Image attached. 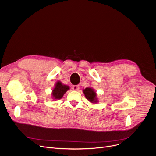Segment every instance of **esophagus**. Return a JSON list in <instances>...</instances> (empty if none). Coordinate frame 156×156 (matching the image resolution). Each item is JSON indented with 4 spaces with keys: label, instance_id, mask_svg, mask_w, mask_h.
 Wrapping results in <instances>:
<instances>
[{
    "label": "esophagus",
    "instance_id": "obj_1",
    "mask_svg": "<svg viewBox=\"0 0 156 156\" xmlns=\"http://www.w3.org/2000/svg\"><path fill=\"white\" fill-rule=\"evenodd\" d=\"M79 89H80V86L78 85H74L72 86V90L73 91H78L79 90Z\"/></svg>",
    "mask_w": 156,
    "mask_h": 156
}]
</instances>
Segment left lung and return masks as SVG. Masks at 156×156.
I'll use <instances>...</instances> for the list:
<instances>
[{
  "instance_id": "left-lung-1",
  "label": "left lung",
  "mask_w": 156,
  "mask_h": 156,
  "mask_svg": "<svg viewBox=\"0 0 156 156\" xmlns=\"http://www.w3.org/2000/svg\"><path fill=\"white\" fill-rule=\"evenodd\" d=\"M83 92L87 99L90 102L93 104H96L99 102L98 96H97V93L94 91L93 88L91 87H86L83 90Z\"/></svg>"
}]
</instances>
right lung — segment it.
I'll return each instance as SVG.
<instances>
[{
  "label": "right lung",
  "mask_w": 156,
  "mask_h": 156,
  "mask_svg": "<svg viewBox=\"0 0 156 156\" xmlns=\"http://www.w3.org/2000/svg\"><path fill=\"white\" fill-rule=\"evenodd\" d=\"M70 90V87L67 85H65L60 81H57L54 86L52 91V99H60L63 96L64 94Z\"/></svg>",
  "instance_id": "obj_1"
}]
</instances>
